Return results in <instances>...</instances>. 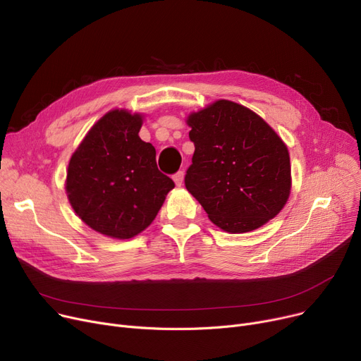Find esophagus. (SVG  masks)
I'll use <instances>...</instances> for the list:
<instances>
[{
  "instance_id": "esophagus-1",
  "label": "esophagus",
  "mask_w": 361,
  "mask_h": 361,
  "mask_svg": "<svg viewBox=\"0 0 361 361\" xmlns=\"http://www.w3.org/2000/svg\"><path fill=\"white\" fill-rule=\"evenodd\" d=\"M183 171H178V173L173 176V180L176 183V186H182L183 185Z\"/></svg>"
}]
</instances>
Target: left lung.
Returning a JSON list of instances; mask_svg holds the SVG:
<instances>
[{
    "instance_id": "8db88e82",
    "label": "left lung",
    "mask_w": 361,
    "mask_h": 361,
    "mask_svg": "<svg viewBox=\"0 0 361 361\" xmlns=\"http://www.w3.org/2000/svg\"><path fill=\"white\" fill-rule=\"evenodd\" d=\"M195 145L185 186L220 229L244 233L276 216L290 192L289 152L264 120L219 99L188 117Z\"/></svg>"
}]
</instances>
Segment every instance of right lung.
<instances>
[{
	"mask_svg": "<svg viewBox=\"0 0 361 361\" xmlns=\"http://www.w3.org/2000/svg\"><path fill=\"white\" fill-rule=\"evenodd\" d=\"M141 114L111 110L85 136L68 161L66 192L94 231L117 239L142 232L175 182L156 163V148L140 138Z\"/></svg>",
	"mask_w": 361,
	"mask_h": 361,
	"instance_id": "1",
	"label": "right lung"
}]
</instances>
